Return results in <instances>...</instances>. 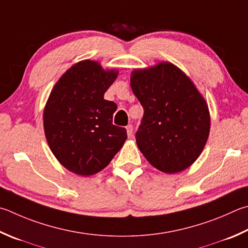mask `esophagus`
<instances>
[{"instance_id": "esophagus-1", "label": "esophagus", "mask_w": 248, "mask_h": 248, "mask_svg": "<svg viewBox=\"0 0 248 248\" xmlns=\"http://www.w3.org/2000/svg\"><path fill=\"white\" fill-rule=\"evenodd\" d=\"M125 129H127L128 137L129 138H132V136H133V127H132V124L127 125V127H125Z\"/></svg>"}]
</instances>
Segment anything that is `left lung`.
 Instances as JSON below:
<instances>
[{
	"label": "left lung",
	"instance_id": "8db88e82",
	"mask_svg": "<svg viewBox=\"0 0 248 248\" xmlns=\"http://www.w3.org/2000/svg\"><path fill=\"white\" fill-rule=\"evenodd\" d=\"M131 89L144 109L136 133L148 163L180 172L194 163L210 129L208 106L190 78L169 62L133 70Z\"/></svg>",
	"mask_w": 248,
	"mask_h": 248
}]
</instances>
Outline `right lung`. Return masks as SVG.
Wrapping results in <instances>:
<instances>
[{
    "instance_id": "1",
    "label": "right lung",
    "mask_w": 248,
    "mask_h": 248,
    "mask_svg": "<svg viewBox=\"0 0 248 248\" xmlns=\"http://www.w3.org/2000/svg\"><path fill=\"white\" fill-rule=\"evenodd\" d=\"M117 76L96 62L82 61L49 94L43 116L47 143L58 161L79 175L104 169L127 140V130L112 124L116 103L104 100Z\"/></svg>"
}]
</instances>
